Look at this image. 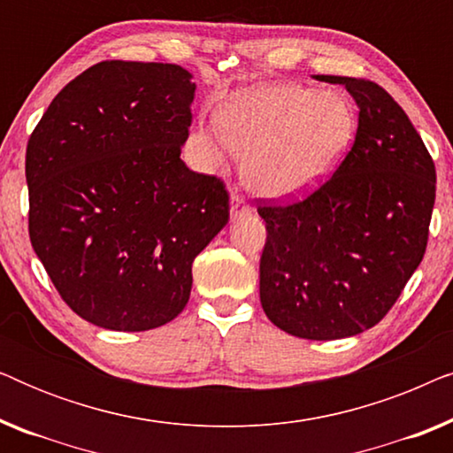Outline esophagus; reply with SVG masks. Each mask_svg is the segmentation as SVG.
Instances as JSON below:
<instances>
[{
	"mask_svg": "<svg viewBox=\"0 0 453 453\" xmlns=\"http://www.w3.org/2000/svg\"><path fill=\"white\" fill-rule=\"evenodd\" d=\"M251 214V208L250 203L245 202V197L237 194V191H233L231 194V219L237 220V219H243V216H250Z\"/></svg>",
	"mask_w": 453,
	"mask_h": 453,
	"instance_id": "obj_1",
	"label": "esophagus"
}]
</instances>
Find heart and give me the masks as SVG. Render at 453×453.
Returning a JSON list of instances; mask_svg holds the SVG:
<instances>
[{
    "label": "heart",
    "instance_id": "obj_1",
    "mask_svg": "<svg viewBox=\"0 0 453 453\" xmlns=\"http://www.w3.org/2000/svg\"><path fill=\"white\" fill-rule=\"evenodd\" d=\"M355 132V109L342 92L259 84L228 96L216 129L200 127L191 144L208 166L222 165L226 146L241 154L247 188L265 197H290L336 169Z\"/></svg>",
    "mask_w": 453,
    "mask_h": 453
}]
</instances>
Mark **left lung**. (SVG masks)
<instances>
[{
	"label": "left lung",
	"instance_id": "1",
	"mask_svg": "<svg viewBox=\"0 0 453 453\" xmlns=\"http://www.w3.org/2000/svg\"><path fill=\"white\" fill-rule=\"evenodd\" d=\"M358 107L355 144L305 200L262 203L259 301L290 336L340 340L380 324L423 262L435 203V165L381 86L346 76Z\"/></svg>",
	"mask_w": 453,
	"mask_h": 453
}]
</instances>
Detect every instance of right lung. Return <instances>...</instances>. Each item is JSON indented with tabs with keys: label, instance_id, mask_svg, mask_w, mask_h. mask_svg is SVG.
Returning <instances> with one entry per match:
<instances>
[{
	"label": "right lung",
	"instance_id": "right-lung-1",
	"mask_svg": "<svg viewBox=\"0 0 453 453\" xmlns=\"http://www.w3.org/2000/svg\"><path fill=\"white\" fill-rule=\"evenodd\" d=\"M175 64L101 61L27 146L30 243L73 313L144 332L188 305L191 264L228 222L225 183L188 169L196 84Z\"/></svg>",
	"mask_w": 453,
	"mask_h": 453
}]
</instances>
